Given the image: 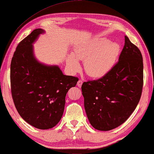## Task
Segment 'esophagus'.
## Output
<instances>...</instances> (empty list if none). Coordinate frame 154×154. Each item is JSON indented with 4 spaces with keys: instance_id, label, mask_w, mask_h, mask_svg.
I'll list each match as a JSON object with an SVG mask.
<instances>
[{
    "instance_id": "1",
    "label": "esophagus",
    "mask_w": 154,
    "mask_h": 154,
    "mask_svg": "<svg viewBox=\"0 0 154 154\" xmlns=\"http://www.w3.org/2000/svg\"><path fill=\"white\" fill-rule=\"evenodd\" d=\"M82 83H83V82L82 80H79L78 81V82H77V86L78 87H82Z\"/></svg>"
}]
</instances>
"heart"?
<instances>
[{
	"mask_svg": "<svg viewBox=\"0 0 154 154\" xmlns=\"http://www.w3.org/2000/svg\"><path fill=\"white\" fill-rule=\"evenodd\" d=\"M120 47L116 42L101 38L81 44L74 49V55L69 54L66 58L68 67L72 72L80 69L76 57L84 60V70L90 77L99 79L111 71L118 60Z\"/></svg>",
	"mask_w": 154,
	"mask_h": 154,
	"instance_id": "obj_1",
	"label": "heart"
}]
</instances>
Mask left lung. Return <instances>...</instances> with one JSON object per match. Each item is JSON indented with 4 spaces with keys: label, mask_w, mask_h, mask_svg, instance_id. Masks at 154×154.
<instances>
[{
    "label": "left lung",
    "mask_w": 154,
    "mask_h": 154,
    "mask_svg": "<svg viewBox=\"0 0 154 154\" xmlns=\"http://www.w3.org/2000/svg\"><path fill=\"white\" fill-rule=\"evenodd\" d=\"M143 85V57L125 36L118 62L105 77L82 84L84 107L95 129L108 131L126 122L136 109Z\"/></svg>",
    "instance_id": "left-lung-1"
}]
</instances>
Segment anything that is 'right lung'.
Listing matches in <instances>:
<instances>
[{
  "instance_id": "1",
  "label": "right lung",
  "mask_w": 154,
  "mask_h": 154,
  "mask_svg": "<svg viewBox=\"0 0 154 154\" xmlns=\"http://www.w3.org/2000/svg\"><path fill=\"white\" fill-rule=\"evenodd\" d=\"M45 31L37 28L17 45L11 62V94L24 120L41 130L51 128L64 113L65 97L78 78L65 75L58 65L40 62L33 44Z\"/></svg>"
}]
</instances>
